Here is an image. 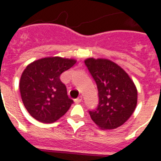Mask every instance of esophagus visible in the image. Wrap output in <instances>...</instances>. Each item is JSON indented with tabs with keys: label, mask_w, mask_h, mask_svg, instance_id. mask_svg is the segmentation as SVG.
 <instances>
[{
	"label": "esophagus",
	"mask_w": 161,
	"mask_h": 161,
	"mask_svg": "<svg viewBox=\"0 0 161 161\" xmlns=\"http://www.w3.org/2000/svg\"><path fill=\"white\" fill-rule=\"evenodd\" d=\"M82 101H83V97H82V96H79L77 99H75V103H81Z\"/></svg>",
	"instance_id": "34e87169"
}]
</instances>
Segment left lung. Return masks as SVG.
I'll return each instance as SVG.
<instances>
[{"label": "left lung", "mask_w": 161, "mask_h": 161, "mask_svg": "<svg viewBox=\"0 0 161 161\" xmlns=\"http://www.w3.org/2000/svg\"><path fill=\"white\" fill-rule=\"evenodd\" d=\"M85 65L97 84V108L89 111L101 129H114L128 121L137 104V89L128 74L106 58H89Z\"/></svg>", "instance_id": "8db88e82"}]
</instances>
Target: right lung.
Segmentation results:
<instances>
[{"instance_id": "1", "label": "right lung", "mask_w": 161, "mask_h": 161, "mask_svg": "<svg viewBox=\"0 0 161 161\" xmlns=\"http://www.w3.org/2000/svg\"><path fill=\"white\" fill-rule=\"evenodd\" d=\"M76 62L73 58L48 57L33 61L24 70L19 81L20 96L26 110L37 121H58L73 103L59 77Z\"/></svg>"}]
</instances>
